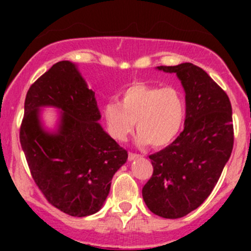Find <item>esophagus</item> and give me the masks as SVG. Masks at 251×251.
<instances>
[{"label": "esophagus", "mask_w": 251, "mask_h": 251, "mask_svg": "<svg viewBox=\"0 0 251 251\" xmlns=\"http://www.w3.org/2000/svg\"><path fill=\"white\" fill-rule=\"evenodd\" d=\"M140 156H141V154H137V153H132V151H130V153H128V160H130V161H132V160H135V159L140 158Z\"/></svg>", "instance_id": "1"}]
</instances>
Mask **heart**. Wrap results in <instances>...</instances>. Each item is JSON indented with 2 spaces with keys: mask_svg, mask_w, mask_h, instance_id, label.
Returning a JSON list of instances; mask_svg holds the SVG:
<instances>
[{
  "mask_svg": "<svg viewBox=\"0 0 251 251\" xmlns=\"http://www.w3.org/2000/svg\"><path fill=\"white\" fill-rule=\"evenodd\" d=\"M186 118V100L175 86L133 82L119 95V102L103 107V119L108 133L118 141L137 127L138 140L154 148L169 146L176 140Z\"/></svg>",
  "mask_w": 251,
  "mask_h": 251,
  "instance_id": "1",
  "label": "heart"
}]
</instances>
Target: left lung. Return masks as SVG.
<instances>
[{"mask_svg":"<svg viewBox=\"0 0 251 251\" xmlns=\"http://www.w3.org/2000/svg\"><path fill=\"white\" fill-rule=\"evenodd\" d=\"M176 73L186 92L184 128L170 146L149 155L153 175L142 189L144 203L164 219L186 216L216 186L234 143L227 93L192 63L158 67Z\"/></svg>","mask_w":251,"mask_h":251,"instance_id":"8db88e82","label":"left lung"}]
</instances>
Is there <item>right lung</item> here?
Wrapping results in <instances>:
<instances>
[{"label": "right lung", "instance_id": "right-lung-1", "mask_svg": "<svg viewBox=\"0 0 251 251\" xmlns=\"http://www.w3.org/2000/svg\"><path fill=\"white\" fill-rule=\"evenodd\" d=\"M44 105L63 110L57 134L39 125ZM100 119L95 92L68 60L52 65L25 97L19 138L29 170L48 203L70 216L97 212L114 174L127 160V151L103 131Z\"/></svg>", "mask_w": 251, "mask_h": 251}]
</instances>
